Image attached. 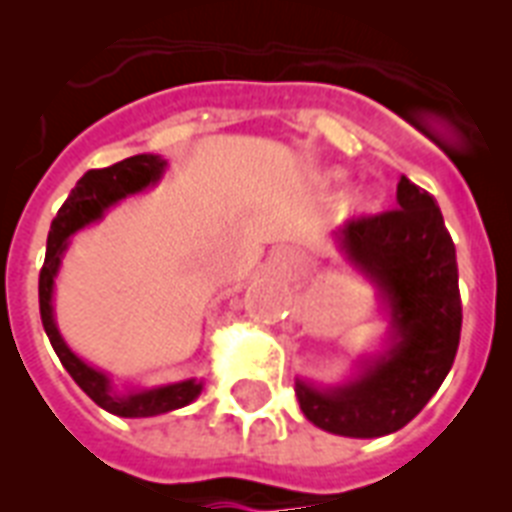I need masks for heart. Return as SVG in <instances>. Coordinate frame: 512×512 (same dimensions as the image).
<instances>
[{
    "label": "heart",
    "mask_w": 512,
    "mask_h": 512,
    "mask_svg": "<svg viewBox=\"0 0 512 512\" xmlns=\"http://www.w3.org/2000/svg\"><path fill=\"white\" fill-rule=\"evenodd\" d=\"M335 177H340V172H335ZM350 204H353V207H366L364 196H353V199H350Z\"/></svg>",
    "instance_id": "b5f03b06"
}]
</instances>
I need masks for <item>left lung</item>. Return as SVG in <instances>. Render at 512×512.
I'll return each mask as SVG.
<instances>
[{
    "instance_id": "1",
    "label": "left lung",
    "mask_w": 512,
    "mask_h": 512,
    "mask_svg": "<svg viewBox=\"0 0 512 512\" xmlns=\"http://www.w3.org/2000/svg\"><path fill=\"white\" fill-rule=\"evenodd\" d=\"M396 209L348 220L340 249L380 287L390 313V345L337 388L297 380L300 409L321 430L377 438L401 430L441 388L462 329L457 252L436 199L401 175Z\"/></svg>"
}]
</instances>
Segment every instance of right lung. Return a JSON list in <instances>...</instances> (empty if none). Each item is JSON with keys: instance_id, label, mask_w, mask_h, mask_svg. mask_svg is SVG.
I'll use <instances>...</instances> for the list:
<instances>
[{"instance_id": "1", "label": "right lung", "mask_w": 512, "mask_h": 512, "mask_svg": "<svg viewBox=\"0 0 512 512\" xmlns=\"http://www.w3.org/2000/svg\"><path fill=\"white\" fill-rule=\"evenodd\" d=\"M164 167H167V162L162 156L138 154L124 159V162L111 164V167H103V170L84 172L82 180L76 183L74 191L68 193V199L63 201V207L58 209V217L52 220L50 236H47V255H44V265L39 271V313H42L44 332L50 337L60 364L66 366V372L74 377L76 385L100 409H106L116 417H156V414L188 406L201 393V382L191 377V380L172 382V385H162V388L138 390V393L114 390L108 374L84 364L60 337L58 327H55V316H52V287H55V276H58L68 239L84 225L100 220L103 212L114 207L116 201L154 185L162 177Z\"/></svg>"}]
</instances>
